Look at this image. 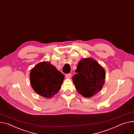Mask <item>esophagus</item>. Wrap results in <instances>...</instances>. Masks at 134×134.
<instances>
[{"instance_id": "1", "label": "esophagus", "mask_w": 134, "mask_h": 134, "mask_svg": "<svg viewBox=\"0 0 134 134\" xmlns=\"http://www.w3.org/2000/svg\"><path fill=\"white\" fill-rule=\"evenodd\" d=\"M65 77H66V78H67V79H70V78L71 77V74L70 73L67 74H66Z\"/></svg>"}]
</instances>
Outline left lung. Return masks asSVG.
<instances>
[{
	"instance_id": "8db88e82",
	"label": "left lung",
	"mask_w": 134,
	"mask_h": 134,
	"mask_svg": "<svg viewBox=\"0 0 134 134\" xmlns=\"http://www.w3.org/2000/svg\"><path fill=\"white\" fill-rule=\"evenodd\" d=\"M77 74L72 81L78 92L89 98L102 89L105 79V71L98 63L91 58L82 59L75 70Z\"/></svg>"
}]
</instances>
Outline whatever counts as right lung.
<instances>
[{
    "instance_id": "1",
    "label": "right lung",
    "mask_w": 134,
    "mask_h": 134,
    "mask_svg": "<svg viewBox=\"0 0 134 134\" xmlns=\"http://www.w3.org/2000/svg\"><path fill=\"white\" fill-rule=\"evenodd\" d=\"M64 75L48 62L36 65L30 73V80L34 91L42 97L51 98L61 89Z\"/></svg>"
}]
</instances>
